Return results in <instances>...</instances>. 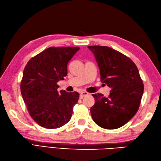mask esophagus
I'll list each match as a JSON object with an SVG mask.
<instances>
[{
    "label": "esophagus",
    "instance_id": "34e87169",
    "mask_svg": "<svg viewBox=\"0 0 161 161\" xmlns=\"http://www.w3.org/2000/svg\"><path fill=\"white\" fill-rule=\"evenodd\" d=\"M88 95H89V93L86 92V91H82V92L80 93V97L82 98L84 96H86Z\"/></svg>",
    "mask_w": 161,
    "mask_h": 161
}]
</instances>
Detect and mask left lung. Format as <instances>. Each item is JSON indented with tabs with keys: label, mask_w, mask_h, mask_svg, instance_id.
Wrapping results in <instances>:
<instances>
[{
	"label": "left lung",
	"mask_w": 161,
	"mask_h": 161,
	"mask_svg": "<svg viewBox=\"0 0 161 161\" xmlns=\"http://www.w3.org/2000/svg\"><path fill=\"white\" fill-rule=\"evenodd\" d=\"M95 56L100 80L111 88L109 96L93 94V120L100 127L116 129L125 125L136 114L144 92L143 81L136 65L130 58L106 46L88 47Z\"/></svg>",
	"instance_id": "1"
}]
</instances>
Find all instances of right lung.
<instances>
[{
	"mask_svg": "<svg viewBox=\"0 0 161 161\" xmlns=\"http://www.w3.org/2000/svg\"><path fill=\"white\" fill-rule=\"evenodd\" d=\"M80 49L49 47L29 60L24 68L21 96L30 116L42 127L58 128L70 120L80 94L58 92L57 82L66 77L68 62Z\"/></svg>",
	"mask_w": 161,
	"mask_h": 161,
	"instance_id": "obj_1",
	"label": "right lung"
}]
</instances>
